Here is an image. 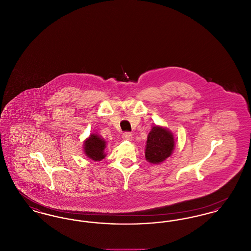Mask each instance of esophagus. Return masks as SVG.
<instances>
[{
  "label": "esophagus",
  "instance_id": "34e87169",
  "mask_svg": "<svg viewBox=\"0 0 251 251\" xmlns=\"http://www.w3.org/2000/svg\"><path fill=\"white\" fill-rule=\"evenodd\" d=\"M122 138H123L124 140H129V141H131V139H132V135H131L130 132H124V133L122 134Z\"/></svg>",
  "mask_w": 251,
  "mask_h": 251
}]
</instances>
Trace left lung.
I'll list each match as a JSON object with an SVG mask.
<instances>
[{"instance_id": "obj_1", "label": "left lung", "mask_w": 251, "mask_h": 251, "mask_svg": "<svg viewBox=\"0 0 251 251\" xmlns=\"http://www.w3.org/2000/svg\"><path fill=\"white\" fill-rule=\"evenodd\" d=\"M145 148L146 160L151 164L159 165L172 154L175 148L174 135L166 127L155 125L148 134Z\"/></svg>"}]
</instances>
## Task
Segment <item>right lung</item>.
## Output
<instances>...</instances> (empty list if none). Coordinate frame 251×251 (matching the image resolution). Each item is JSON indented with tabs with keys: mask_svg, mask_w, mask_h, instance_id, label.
<instances>
[{
	"mask_svg": "<svg viewBox=\"0 0 251 251\" xmlns=\"http://www.w3.org/2000/svg\"><path fill=\"white\" fill-rule=\"evenodd\" d=\"M106 141L98 133H91L84 141V152L89 159L99 162L105 158Z\"/></svg>",
	"mask_w": 251,
	"mask_h": 251,
	"instance_id": "obj_1",
	"label": "right lung"
}]
</instances>
